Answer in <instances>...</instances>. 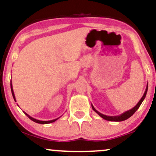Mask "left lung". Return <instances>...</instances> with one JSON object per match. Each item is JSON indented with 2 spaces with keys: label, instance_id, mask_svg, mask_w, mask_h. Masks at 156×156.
Returning <instances> with one entry per match:
<instances>
[{
  "label": "left lung",
  "instance_id": "left-lung-1",
  "mask_svg": "<svg viewBox=\"0 0 156 156\" xmlns=\"http://www.w3.org/2000/svg\"><path fill=\"white\" fill-rule=\"evenodd\" d=\"M147 89H148V83L147 86H146V89H145V91H144L143 96L140 99V101H139V102L136 105V106H134V108L131 109V110H127V111H126L123 112V113L121 114V115H116V116H108V115H104V114H102L101 112H99V111H97V110L94 108V106L92 105V104H91V107H92V109L94 110L95 112H97L98 115L100 116V117H102L103 119L106 120V121H125V120L128 119L129 118H130L131 116H132L133 114L136 111V110H138V108H140V106L141 105V104L143 102V100L146 97V94H147Z\"/></svg>",
  "mask_w": 156,
  "mask_h": 156
}]
</instances>
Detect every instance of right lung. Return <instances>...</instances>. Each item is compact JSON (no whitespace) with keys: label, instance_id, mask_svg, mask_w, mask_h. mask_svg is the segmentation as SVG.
<instances>
[{"label":"right lung","instance_id":"1","mask_svg":"<svg viewBox=\"0 0 156 156\" xmlns=\"http://www.w3.org/2000/svg\"><path fill=\"white\" fill-rule=\"evenodd\" d=\"M11 90H12V96H13V98H14V101L16 102V98H15V96H14V91H13V87H12V81H11ZM24 112V111H23ZM24 114H25L26 115H27V117L29 118L30 119L32 120L33 121L35 122V123H41V124H46V123H53V122L56 121L57 119H59L60 117L58 118V119H54V120H51V121H40V120H37L34 119V118L31 117V116H30L28 115L27 113H26L25 112H24Z\"/></svg>","mask_w":156,"mask_h":156}]
</instances>
